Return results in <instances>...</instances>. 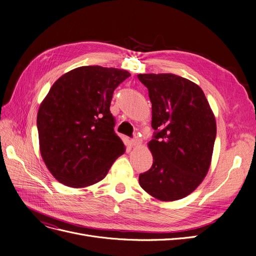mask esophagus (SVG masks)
<instances>
[{
  "instance_id": "esophagus-1",
  "label": "esophagus",
  "mask_w": 256,
  "mask_h": 256,
  "mask_svg": "<svg viewBox=\"0 0 256 256\" xmlns=\"http://www.w3.org/2000/svg\"><path fill=\"white\" fill-rule=\"evenodd\" d=\"M130 143H132V146H139L140 144L142 143V140H141L139 137H135L134 139H132V140H130Z\"/></svg>"
}]
</instances>
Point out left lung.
Returning <instances> with one entry per match:
<instances>
[{
	"instance_id": "left-lung-1",
	"label": "left lung",
	"mask_w": 256,
	"mask_h": 256,
	"mask_svg": "<svg viewBox=\"0 0 256 256\" xmlns=\"http://www.w3.org/2000/svg\"><path fill=\"white\" fill-rule=\"evenodd\" d=\"M138 78L148 88L156 130L148 144L152 165L140 174L139 184L160 201H176L194 192L209 170L216 117L202 88L190 80L170 73Z\"/></svg>"
}]
</instances>
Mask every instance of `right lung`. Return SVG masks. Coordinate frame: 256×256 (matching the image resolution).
Here are the masks:
<instances>
[{
  "label": "right lung",
  "instance_id": "right-lung-1",
  "mask_svg": "<svg viewBox=\"0 0 256 256\" xmlns=\"http://www.w3.org/2000/svg\"><path fill=\"white\" fill-rule=\"evenodd\" d=\"M126 70L84 66L53 84L38 112L40 150L58 182L84 188L102 181L126 146L115 134L110 112Z\"/></svg>",
  "mask_w": 256,
  "mask_h": 256
}]
</instances>
